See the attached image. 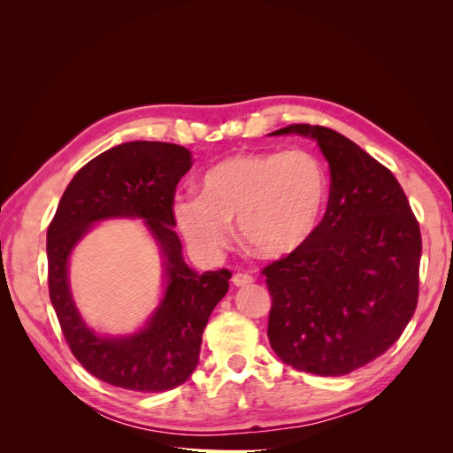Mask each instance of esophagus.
I'll return each mask as SVG.
<instances>
[{
	"label": "esophagus",
	"instance_id": "esophagus-1",
	"mask_svg": "<svg viewBox=\"0 0 453 453\" xmlns=\"http://www.w3.org/2000/svg\"><path fill=\"white\" fill-rule=\"evenodd\" d=\"M232 283H234L236 287H248L253 283V276H250V273H234V278H232Z\"/></svg>",
	"mask_w": 453,
	"mask_h": 453
}]
</instances>
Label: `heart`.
<instances>
[{"label": "heart", "instance_id": "heart-1", "mask_svg": "<svg viewBox=\"0 0 453 453\" xmlns=\"http://www.w3.org/2000/svg\"><path fill=\"white\" fill-rule=\"evenodd\" d=\"M331 193L323 162L310 150L234 155L215 164L202 180V195L180 196L175 221L190 248L215 255L238 223L240 238L263 258L303 250L318 232Z\"/></svg>", "mask_w": 453, "mask_h": 453}]
</instances>
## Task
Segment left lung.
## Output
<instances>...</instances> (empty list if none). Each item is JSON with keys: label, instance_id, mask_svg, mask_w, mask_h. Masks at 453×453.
<instances>
[{"label": "left lung", "instance_id": "8db88e82", "mask_svg": "<svg viewBox=\"0 0 453 453\" xmlns=\"http://www.w3.org/2000/svg\"><path fill=\"white\" fill-rule=\"evenodd\" d=\"M272 134L318 142L331 193L313 238L263 270L270 346L303 372L349 374L386 353L412 319L419 225L395 175L346 135L311 125Z\"/></svg>", "mask_w": 453, "mask_h": 453}]
</instances>
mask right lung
I'll list each match as a JSON object with an SVG mask.
<instances>
[{
	"label": "right lung",
	"mask_w": 453,
	"mask_h": 453,
	"mask_svg": "<svg viewBox=\"0 0 453 453\" xmlns=\"http://www.w3.org/2000/svg\"><path fill=\"white\" fill-rule=\"evenodd\" d=\"M190 166V150L175 143L128 142L107 149L75 173L47 230L49 295L64 338L92 376L115 388L160 393L185 383L198 365L210 315L228 291L232 273H196L183 260L173 230L175 187ZM107 218H142L163 257V298L132 335L96 334L80 318L69 289L73 250Z\"/></svg>",
	"instance_id": "obj_1"
}]
</instances>
